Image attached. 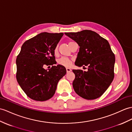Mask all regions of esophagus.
<instances>
[{"instance_id": "obj_1", "label": "esophagus", "mask_w": 132, "mask_h": 132, "mask_svg": "<svg viewBox=\"0 0 132 132\" xmlns=\"http://www.w3.org/2000/svg\"><path fill=\"white\" fill-rule=\"evenodd\" d=\"M66 70H67V73H68V72H70L72 71L71 69L69 68H66Z\"/></svg>"}]
</instances>
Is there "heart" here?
<instances>
[{
  "instance_id": "obj_1",
  "label": "heart",
  "mask_w": 132,
  "mask_h": 132,
  "mask_svg": "<svg viewBox=\"0 0 132 132\" xmlns=\"http://www.w3.org/2000/svg\"><path fill=\"white\" fill-rule=\"evenodd\" d=\"M72 43V41H69L68 43L69 45ZM57 52H58V50H57V47H56L55 49H54V53L55 55H56L57 54ZM57 63H58L59 64L61 65H63L64 67H70L71 65V64L72 63V60L71 59H70L68 57H62L60 58L58 60H57Z\"/></svg>"
}]
</instances>
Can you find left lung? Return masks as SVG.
<instances>
[{
    "label": "left lung",
    "mask_w": 132,
    "mask_h": 132,
    "mask_svg": "<svg viewBox=\"0 0 132 132\" xmlns=\"http://www.w3.org/2000/svg\"><path fill=\"white\" fill-rule=\"evenodd\" d=\"M78 44L79 50L75 62L78 67H88L87 72L73 69V87L77 95L94 100L104 94L114 77L115 58L109 42L94 31L83 30L65 33Z\"/></svg>",
    "instance_id": "left-lung-1"
}]
</instances>
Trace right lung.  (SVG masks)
<instances>
[{
  "label": "right lung",
  "instance_id": "obj_1",
  "mask_svg": "<svg viewBox=\"0 0 132 132\" xmlns=\"http://www.w3.org/2000/svg\"><path fill=\"white\" fill-rule=\"evenodd\" d=\"M63 35L40 33L25 41L17 56V82L28 97L35 101H44L52 97L57 83L67 73L64 66L53 65L56 64L54 50ZM45 64L52 67L45 70Z\"/></svg>",
  "mask_w": 132,
  "mask_h": 132
}]
</instances>
